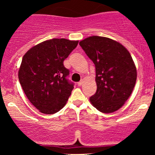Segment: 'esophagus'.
Listing matches in <instances>:
<instances>
[{"mask_svg":"<svg viewBox=\"0 0 155 155\" xmlns=\"http://www.w3.org/2000/svg\"><path fill=\"white\" fill-rule=\"evenodd\" d=\"M83 84V81H80L79 82H78V86H81Z\"/></svg>","mask_w":155,"mask_h":155,"instance_id":"obj_1","label":"esophagus"}]
</instances>
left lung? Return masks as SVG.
I'll return each instance as SVG.
<instances>
[{
  "instance_id": "obj_1",
  "label": "left lung",
  "mask_w": 155,
  "mask_h": 155,
  "mask_svg": "<svg viewBox=\"0 0 155 155\" xmlns=\"http://www.w3.org/2000/svg\"><path fill=\"white\" fill-rule=\"evenodd\" d=\"M79 45L95 66L97 91L90 102L103 113L117 111L136 84V68L130 54L120 43L106 37H88Z\"/></svg>"
}]
</instances>
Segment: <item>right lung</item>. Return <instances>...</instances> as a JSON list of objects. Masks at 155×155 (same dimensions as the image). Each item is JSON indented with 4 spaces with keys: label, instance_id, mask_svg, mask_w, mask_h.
<instances>
[{
    "label": "right lung",
    "instance_id": "add662e5",
    "mask_svg": "<svg viewBox=\"0 0 155 155\" xmlns=\"http://www.w3.org/2000/svg\"><path fill=\"white\" fill-rule=\"evenodd\" d=\"M78 41L52 38L30 49L22 58L18 77L25 94L39 111L52 114L66 104L74 89L63 61Z\"/></svg>",
    "mask_w": 155,
    "mask_h": 155
}]
</instances>
